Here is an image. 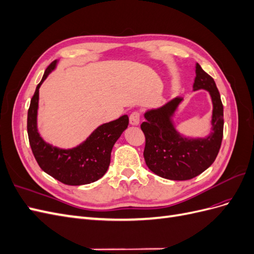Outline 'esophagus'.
Instances as JSON below:
<instances>
[{
  "label": "esophagus",
  "mask_w": 254,
  "mask_h": 254,
  "mask_svg": "<svg viewBox=\"0 0 254 254\" xmlns=\"http://www.w3.org/2000/svg\"><path fill=\"white\" fill-rule=\"evenodd\" d=\"M140 117H141V114H140L139 111H133L129 117L130 124L133 125V126L139 125L140 124Z\"/></svg>",
  "instance_id": "esophagus-1"
}]
</instances>
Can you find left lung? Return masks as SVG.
<instances>
[{"instance_id": "1", "label": "left lung", "mask_w": 254, "mask_h": 254, "mask_svg": "<svg viewBox=\"0 0 254 254\" xmlns=\"http://www.w3.org/2000/svg\"><path fill=\"white\" fill-rule=\"evenodd\" d=\"M194 91L206 90L213 103L212 132L203 139H188L177 131L172 117L182 97L145 112L144 159L156 175L170 180H189L203 173L216 159L224 135V106L214 79L196 64Z\"/></svg>"}]
</instances>
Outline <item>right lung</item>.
Returning a JSON list of instances; mask_svg holds the SVG:
<instances>
[{"instance_id": "1", "label": "right lung", "mask_w": 254, "mask_h": 254, "mask_svg": "<svg viewBox=\"0 0 254 254\" xmlns=\"http://www.w3.org/2000/svg\"><path fill=\"white\" fill-rule=\"evenodd\" d=\"M57 61L47 67L30 101L27 113V133L32 151L41 170L53 178L67 186H82L94 182L106 174L110 164L113 145L127 128L129 119H120L97 127L88 139L72 149L54 147L44 142L38 132L37 111L39 88L49 74L55 68Z\"/></svg>"}]
</instances>
